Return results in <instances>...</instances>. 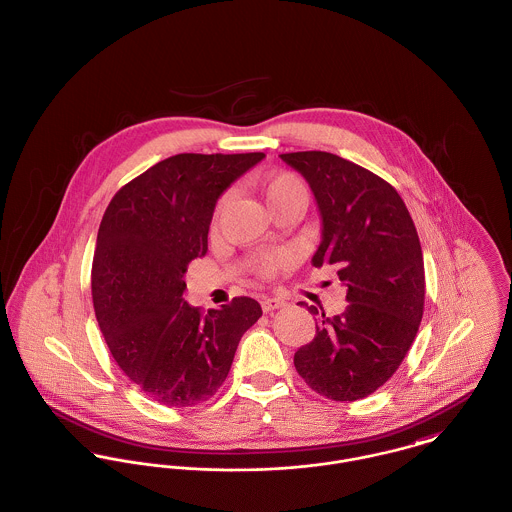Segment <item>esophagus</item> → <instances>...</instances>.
Instances as JSON below:
<instances>
[{
    "instance_id": "1",
    "label": "esophagus",
    "mask_w": 512,
    "mask_h": 512,
    "mask_svg": "<svg viewBox=\"0 0 512 512\" xmlns=\"http://www.w3.org/2000/svg\"><path fill=\"white\" fill-rule=\"evenodd\" d=\"M283 305H285V301L278 299V297H264V299H262V309H264V313H272V311H276V309L283 307Z\"/></svg>"
}]
</instances>
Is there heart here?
Returning a JSON list of instances; mask_svg holds the SVG:
<instances>
[{"label":"heart","mask_w":512,"mask_h":512,"mask_svg":"<svg viewBox=\"0 0 512 512\" xmlns=\"http://www.w3.org/2000/svg\"><path fill=\"white\" fill-rule=\"evenodd\" d=\"M256 189L264 197L268 209L276 213L283 207L295 205V207H305L307 205V187L303 180L293 174V172H276L268 174L256 180ZM227 203V195H223L213 211V223L219 221V215ZM289 264V254L285 250H264L252 256L250 260V270L260 276V278H274L278 272H281Z\"/></svg>","instance_id":"obj_1"}]
</instances>
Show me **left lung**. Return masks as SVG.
Returning a JSON list of instances; mask_svg holds the SVG:
<instances>
[{
  "label": "left lung",
  "instance_id": "1",
  "mask_svg": "<svg viewBox=\"0 0 512 512\" xmlns=\"http://www.w3.org/2000/svg\"><path fill=\"white\" fill-rule=\"evenodd\" d=\"M281 160L309 182L321 211L313 266H334L348 289L344 313L326 317L321 307L317 334L293 364L326 399L358 401L397 372L417 336L424 311L419 234L397 189L370 170L321 150Z\"/></svg>",
  "mask_w": 512,
  "mask_h": 512
}]
</instances>
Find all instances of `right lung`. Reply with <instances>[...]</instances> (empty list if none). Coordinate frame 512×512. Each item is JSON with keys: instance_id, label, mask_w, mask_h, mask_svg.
Segmentation results:
<instances>
[{"instance_id": "right-lung-1", "label": "right lung", "mask_w": 512, "mask_h": 512, "mask_svg": "<svg viewBox=\"0 0 512 512\" xmlns=\"http://www.w3.org/2000/svg\"><path fill=\"white\" fill-rule=\"evenodd\" d=\"M262 158L170 156L121 187L103 213L92 266L95 319L117 366L160 405L211 399L242 334L262 317L250 297L209 313L182 297L189 262L207 252L217 199Z\"/></svg>"}]
</instances>
